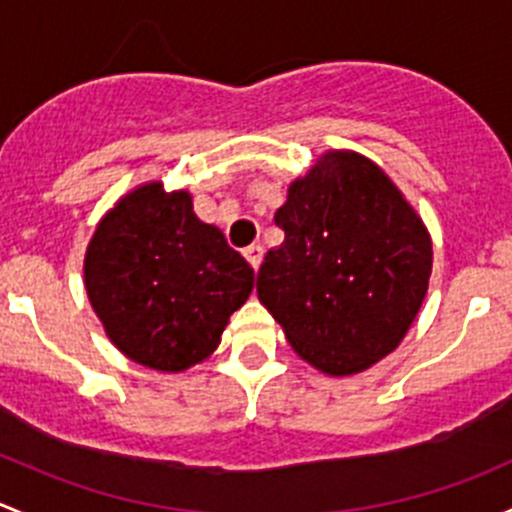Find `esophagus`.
Returning a JSON list of instances; mask_svg holds the SVG:
<instances>
[{
    "label": "esophagus",
    "mask_w": 512,
    "mask_h": 512,
    "mask_svg": "<svg viewBox=\"0 0 512 512\" xmlns=\"http://www.w3.org/2000/svg\"><path fill=\"white\" fill-rule=\"evenodd\" d=\"M244 256H246V261L251 263V268L258 271V266H261V261H263V246L251 244L249 249H244Z\"/></svg>",
    "instance_id": "obj_1"
}]
</instances>
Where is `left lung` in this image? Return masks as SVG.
<instances>
[{"label":"left lung","mask_w":512,"mask_h":512,"mask_svg":"<svg viewBox=\"0 0 512 512\" xmlns=\"http://www.w3.org/2000/svg\"><path fill=\"white\" fill-rule=\"evenodd\" d=\"M256 293L315 370L347 377L397 350L429 288L431 236L372 160L325 152L288 187Z\"/></svg>","instance_id":"obj_1"}]
</instances>
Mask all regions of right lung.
I'll use <instances>...</instances> for the list:
<instances>
[{
  "instance_id": "1",
  "label": "right lung",
  "mask_w": 512,
  "mask_h": 512,
  "mask_svg": "<svg viewBox=\"0 0 512 512\" xmlns=\"http://www.w3.org/2000/svg\"><path fill=\"white\" fill-rule=\"evenodd\" d=\"M86 293L115 347L157 372H184L219 347L254 291V268L192 209L187 189L147 182L98 221Z\"/></svg>"
}]
</instances>
